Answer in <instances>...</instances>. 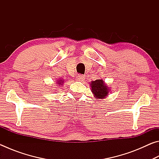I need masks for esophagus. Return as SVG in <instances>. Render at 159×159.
I'll return each instance as SVG.
<instances>
[{
    "label": "esophagus",
    "mask_w": 159,
    "mask_h": 159,
    "mask_svg": "<svg viewBox=\"0 0 159 159\" xmlns=\"http://www.w3.org/2000/svg\"><path fill=\"white\" fill-rule=\"evenodd\" d=\"M85 79V77L84 76H83V75H78L76 76V80H78V81L83 82L84 81Z\"/></svg>",
    "instance_id": "34e87169"
}]
</instances>
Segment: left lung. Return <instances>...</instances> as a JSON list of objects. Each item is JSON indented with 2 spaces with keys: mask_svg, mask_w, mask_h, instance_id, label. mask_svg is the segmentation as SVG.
I'll list each match as a JSON object with an SVG mask.
<instances>
[{
  "mask_svg": "<svg viewBox=\"0 0 159 159\" xmlns=\"http://www.w3.org/2000/svg\"><path fill=\"white\" fill-rule=\"evenodd\" d=\"M91 92L93 93L95 99H104L108 96L110 89L102 79L93 80L90 83Z\"/></svg>",
  "mask_w": 159,
  "mask_h": 159,
  "instance_id": "1",
  "label": "left lung"
}]
</instances>
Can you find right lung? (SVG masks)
<instances>
[{
	"label": "right lung",
	"instance_id": "right-lung-1",
	"mask_svg": "<svg viewBox=\"0 0 159 159\" xmlns=\"http://www.w3.org/2000/svg\"><path fill=\"white\" fill-rule=\"evenodd\" d=\"M64 83V80H62V79H57V80H56V84H57V85L58 86H61L63 85V83ZM57 86V87H58Z\"/></svg>",
	"mask_w": 159,
	"mask_h": 159
}]
</instances>
